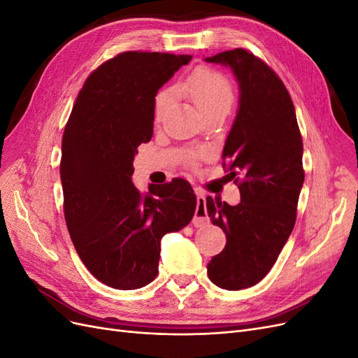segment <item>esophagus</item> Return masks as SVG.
<instances>
[{"label":"esophagus","instance_id":"esophagus-1","mask_svg":"<svg viewBox=\"0 0 358 358\" xmlns=\"http://www.w3.org/2000/svg\"><path fill=\"white\" fill-rule=\"evenodd\" d=\"M196 194H197V209H196V215H194L192 224L196 227H203L206 224H209L208 209H206V196L201 191H196Z\"/></svg>","mask_w":358,"mask_h":358}]
</instances>
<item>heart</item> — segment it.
<instances>
[{"label": "heart", "instance_id": "heart-1", "mask_svg": "<svg viewBox=\"0 0 358 358\" xmlns=\"http://www.w3.org/2000/svg\"><path fill=\"white\" fill-rule=\"evenodd\" d=\"M178 94L187 95L192 100L204 116L227 115L234 103V88L231 80L224 73L213 67L201 66L192 70L185 79L175 86ZM170 92L161 91L154 101V119L161 121L170 103ZM208 150H201L206 154Z\"/></svg>", "mask_w": 358, "mask_h": 358}]
</instances>
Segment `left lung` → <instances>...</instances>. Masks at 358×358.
Wrapping results in <instances>:
<instances>
[{"label":"left lung","mask_w":358,"mask_h":358,"mask_svg":"<svg viewBox=\"0 0 358 358\" xmlns=\"http://www.w3.org/2000/svg\"><path fill=\"white\" fill-rule=\"evenodd\" d=\"M206 61L230 66L241 86L239 112L222 159L242 201L230 206L206 199L212 224L227 237L222 252L208 264L209 278L216 287L237 291L270 272L294 229L305 180L303 142L285 85L263 59L237 48Z\"/></svg>","instance_id":"left-lung-1"}]
</instances>
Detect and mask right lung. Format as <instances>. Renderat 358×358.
Listing matches in <instances>:
<instances>
[{"label": "right lung", "instance_id": "right-lung-1", "mask_svg": "<svg viewBox=\"0 0 358 358\" xmlns=\"http://www.w3.org/2000/svg\"><path fill=\"white\" fill-rule=\"evenodd\" d=\"M191 55L129 50L85 80L62 136L64 216L86 268L107 287L137 289L158 275L159 242L188 225L197 199L176 178L142 194L137 148L154 133L158 90Z\"/></svg>", "mask_w": 358, "mask_h": 358}]
</instances>
